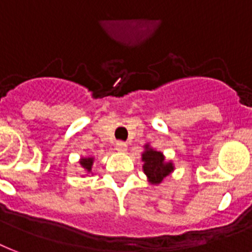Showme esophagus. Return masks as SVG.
<instances>
[{
  "mask_svg": "<svg viewBox=\"0 0 252 252\" xmlns=\"http://www.w3.org/2000/svg\"><path fill=\"white\" fill-rule=\"evenodd\" d=\"M116 150H118V152H120V153H124V152L126 150V142H123V141L116 142Z\"/></svg>",
  "mask_w": 252,
  "mask_h": 252,
  "instance_id": "34e87169",
  "label": "esophagus"
}]
</instances>
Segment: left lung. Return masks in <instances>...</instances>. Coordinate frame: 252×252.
Returning a JSON list of instances; mask_svg holds the SVG:
<instances>
[{
  "mask_svg": "<svg viewBox=\"0 0 252 252\" xmlns=\"http://www.w3.org/2000/svg\"><path fill=\"white\" fill-rule=\"evenodd\" d=\"M142 161H144L142 170L152 184H159L166 176L174 171L172 162H166L163 153L152 149L149 145H145V152L142 153Z\"/></svg>",
  "mask_w": 252,
  "mask_h": 252,
  "instance_id": "obj_1",
  "label": "left lung"
}]
</instances>
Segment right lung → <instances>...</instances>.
Segmentation results:
<instances>
[{"label":"right lung","instance_id":"1","mask_svg":"<svg viewBox=\"0 0 252 252\" xmlns=\"http://www.w3.org/2000/svg\"><path fill=\"white\" fill-rule=\"evenodd\" d=\"M80 163H81V166H82V168H84L85 171H86L87 174H90L91 167H93V163H94V158H93V157L81 158Z\"/></svg>","mask_w":252,"mask_h":252}]
</instances>
